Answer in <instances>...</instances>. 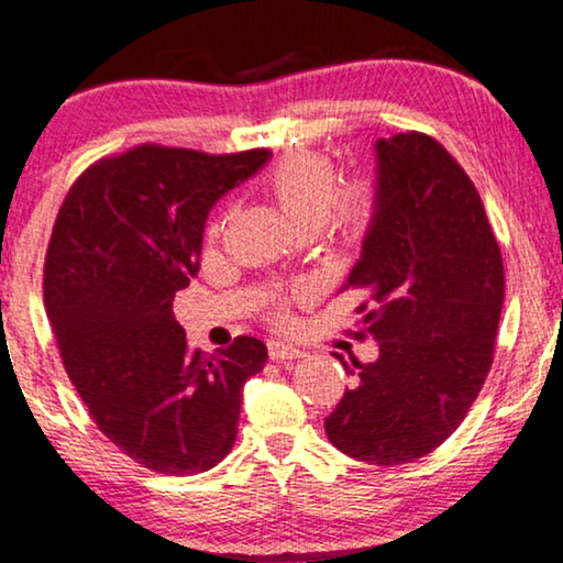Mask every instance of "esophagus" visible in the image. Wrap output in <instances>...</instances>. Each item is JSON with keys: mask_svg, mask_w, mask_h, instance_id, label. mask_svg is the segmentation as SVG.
<instances>
[{"mask_svg": "<svg viewBox=\"0 0 563 563\" xmlns=\"http://www.w3.org/2000/svg\"><path fill=\"white\" fill-rule=\"evenodd\" d=\"M268 356L274 361H287V358H302L305 351L299 349L295 343H287V341H272L268 343Z\"/></svg>", "mask_w": 563, "mask_h": 563, "instance_id": "1", "label": "esophagus"}]
</instances>
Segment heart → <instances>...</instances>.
<instances>
[{
	"label": "heart",
	"mask_w": 563,
	"mask_h": 563,
	"mask_svg": "<svg viewBox=\"0 0 563 563\" xmlns=\"http://www.w3.org/2000/svg\"><path fill=\"white\" fill-rule=\"evenodd\" d=\"M264 187L302 233H312L328 220L341 235H361L376 210L374 191L366 184L338 191L333 164L312 151H295L276 161Z\"/></svg>",
	"instance_id": "1"
}]
</instances>
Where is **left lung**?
<instances>
[{"label": "left lung", "mask_w": 563, "mask_h": 563, "mask_svg": "<svg viewBox=\"0 0 563 563\" xmlns=\"http://www.w3.org/2000/svg\"><path fill=\"white\" fill-rule=\"evenodd\" d=\"M376 210L345 289L379 358L325 418L330 443L376 466L435 451L479 397L495 358L505 266L474 181L426 133L376 141ZM341 364L345 372L353 368Z\"/></svg>", "instance_id": "left-lung-1"}]
</instances>
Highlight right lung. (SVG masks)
<instances>
[{
  "mask_svg": "<svg viewBox=\"0 0 563 563\" xmlns=\"http://www.w3.org/2000/svg\"><path fill=\"white\" fill-rule=\"evenodd\" d=\"M268 156L143 143L91 164L53 222L43 302L66 374L97 428L151 472L218 466L245 382L268 358L251 335L212 356L191 351L172 310L199 272L212 205Z\"/></svg>",
  "mask_w": 563,
  "mask_h": 563,
  "instance_id": "obj_1",
  "label": "right lung"
}]
</instances>
